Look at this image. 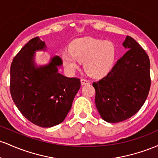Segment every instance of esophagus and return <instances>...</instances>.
Returning <instances> with one entry per match:
<instances>
[{
  "mask_svg": "<svg viewBox=\"0 0 158 158\" xmlns=\"http://www.w3.org/2000/svg\"><path fill=\"white\" fill-rule=\"evenodd\" d=\"M81 85H88V84H89L90 83V81L88 80V79H81Z\"/></svg>",
  "mask_w": 158,
  "mask_h": 158,
  "instance_id": "obj_1",
  "label": "esophagus"
}]
</instances>
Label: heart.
<instances>
[{
    "label": "heart",
    "mask_w": 158,
    "mask_h": 158,
    "mask_svg": "<svg viewBox=\"0 0 158 158\" xmlns=\"http://www.w3.org/2000/svg\"><path fill=\"white\" fill-rule=\"evenodd\" d=\"M117 56V49L110 41L85 37L77 39L70 45V50H64L62 61L68 70L78 68L84 61V69L92 77L105 76L113 68Z\"/></svg>",
    "instance_id": "obj_1"
}]
</instances>
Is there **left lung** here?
Returning <instances> with one entry per match:
<instances>
[{
  "instance_id": "8db88e82",
  "label": "left lung",
  "mask_w": 158,
  "mask_h": 158,
  "mask_svg": "<svg viewBox=\"0 0 158 158\" xmlns=\"http://www.w3.org/2000/svg\"><path fill=\"white\" fill-rule=\"evenodd\" d=\"M123 45L128 51L106 77L93 83L96 107L108 123L122 122L135 115L151 86L147 53L131 36H126Z\"/></svg>"
}]
</instances>
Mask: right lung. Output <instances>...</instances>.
<instances>
[{
    "mask_svg": "<svg viewBox=\"0 0 158 158\" xmlns=\"http://www.w3.org/2000/svg\"><path fill=\"white\" fill-rule=\"evenodd\" d=\"M46 48L35 37L28 41L14 57L10 67V94L25 118L36 126L50 128L60 124L70 111L80 79L58 72L62 61L54 56L48 65L34 64L36 50Z\"/></svg>",
    "mask_w": 158,
    "mask_h": 158,
    "instance_id": "right-lung-1",
    "label": "right lung"
}]
</instances>
